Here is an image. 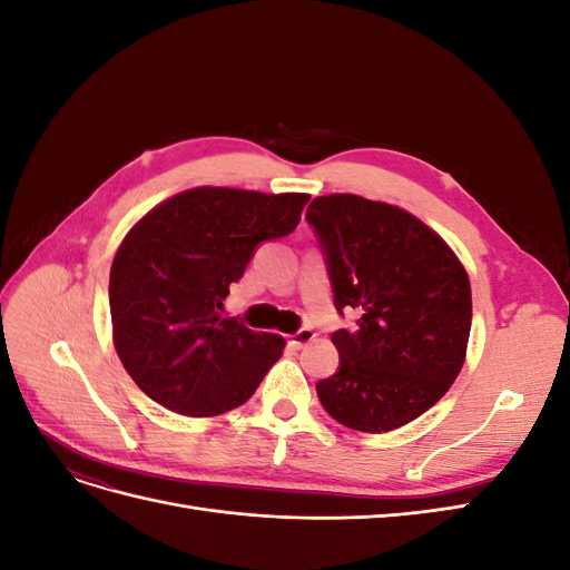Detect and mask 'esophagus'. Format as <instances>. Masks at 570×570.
Here are the masks:
<instances>
[{
  "label": "esophagus",
  "mask_w": 570,
  "mask_h": 570,
  "mask_svg": "<svg viewBox=\"0 0 570 570\" xmlns=\"http://www.w3.org/2000/svg\"><path fill=\"white\" fill-rule=\"evenodd\" d=\"M316 340V333L312 331V327H299V331L295 333V335H289V347H295V350H302V347H306L308 342H314Z\"/></svg>",
  "instance_id": "1"
}]
</instances>
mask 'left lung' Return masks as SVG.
Returning <instances> with one entry per match:
<instances>
[{
	"label": "left lung",
	"mask_w": 570,
	"mask_h": 570,
	"mask_svg": "<svg viewBox=\"0 0 570 570\" xmlns=\"http://www.w3.org/2000/svg\"><path fill=\"white\" fill-rule=\"evenodd\" d=\"M337 314L335 375L316 383L331 416L387 433L419 419L456 381L471 335V283L456 254L416 216L356 195L308 204Z\"/></svg>",
	"instance_id": "1"
}]
</instances>
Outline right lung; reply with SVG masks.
<instances>
[{"mask_svg":"<svg viewBox=\"0 0 570 570\" xmlns=\"http://www.w3.org/2000/svg\"><path fill=\"white\" fill-rule=\"evenodd\" d=\"M308 195L195 187L151 209L118 247L109 306L132 381L183 416L245 404L285 340L223 318V299L266 239L297 228Z\"/></svg>","mask_w":570,"mask_h":570,"instance_id":"1","label":"right lung"}]
</instances>
